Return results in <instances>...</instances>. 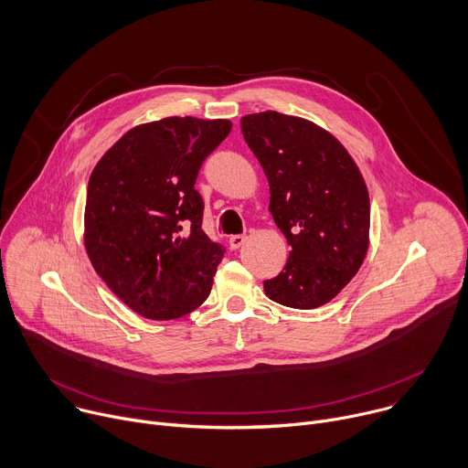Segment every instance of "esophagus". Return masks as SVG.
I'll return each mask as SVG.
<instances>
[{
  "mask_svg": "<svg viewBox=\"0 0 468 468\" xmlns=\"http://www.w3.org/2000/svg\"><path fill=\"white\" fill-rule=\"evenodd\" d=\"M244 242H246V237H244V235H231V237H229V248H231V250H239Z\"/></svg>",
  "mask_w": 468,
  "mask_h": 468,
  "instance_id": "1",
  "label": "esophagus"
}]
</instances>
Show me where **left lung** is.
Masks as SVG:
<instances>
[{
	"instance_id": "obj_1",
	"label": "left lung",
	"mask_w": 468,
	"mask_h": 468,
	"mask_svg": "<svg viewBox=\"0 0 468 468\" xmlns=\"http://www.w3.org/2000/svg\"><path fill=\"white\" fill-rule=\"evenodd\" d=\"M240 129L269 179L271 213L291 246L264 292L287 307H320L350 283L367 255L365 179L345 146L309 120L266 111L242 116Z\"/></svg>"
}]
</instances>
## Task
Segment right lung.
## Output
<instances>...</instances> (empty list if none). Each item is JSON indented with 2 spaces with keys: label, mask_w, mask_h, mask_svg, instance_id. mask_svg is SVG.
I'll return each mask as SVG.
<instances>
[{
  "label": "right lung",
  "mask_w": 468,
  "mask_h": 468,
  "mask_svg": "<svg viewBox=\"0 0 468 468\" xmlns=\"http://www.w3.org/2000/svg\"><path fill=\"white\" fill-rule=\"evenodd\" d=\"M229 120L170 116L129 129L87 188L85 246L94 271L135 313L179 318L202 305L226 248L202 229L194 188Z\"/></svg>",
  "instance_id": "add662e5"
}]
</instances>
